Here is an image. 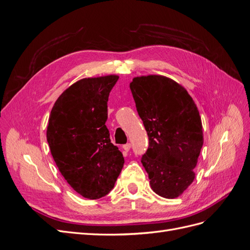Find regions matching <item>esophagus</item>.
I'll return each instance as SVG.
<instances>
[{
  "label": "esophagus",
  "mask_w": 250,
  "mask_h": 250,
  "mask_svg": "<svg viewBox=\"0 0 250 250\" xmlns=\"http://www.w3.org/2000/svg\"><path fill=\"white\" fill-rule=\"evenodd\" d=\"M130 147H131V145L129 143H127V144H125V145H123V149H124V151H126V152H128V151L130 150Z\"/></svg>",
  "instance_id": "obj_1"
}]
</instances>
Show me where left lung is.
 I'll use <instances>...</instances> for the list:
<instances>
[{"label":"left lung","mask_w":250,"mask_h":250,"mask_svg":"<svg viewBox=\"0 0 250 250\" xmlns=\"http://www.w3.org/2000/svg\"><path fill=\"white\" fill-rule=\"evenodd\" d=\"M130 89L149 138L142 164L151 188L176 198L193 183L203 145L197 106L183 85L161 75L134 77Z\"/></svg>","instance_id":"8db88e82"}]
</instances>
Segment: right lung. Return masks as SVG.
<instances>
[{
	"label": "right lung",
	"mask_w": 250,
	"mask_h": 250,
	"mask_svg": "<svg viewBox=\"0 0 250 250\" xmlns=\"http://www.w3.org/2000/svg\"><path fill=\"white\" fill-rule=\"evenodd\" d=\"M118 79L107 75L75 82L50 113L47 141L53 160L66 183L87 199L107 195L124 165L105 125L108 96Z\"/></svg>",
	"instance_id": "right-lung-1"
}]
</instances>
